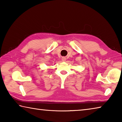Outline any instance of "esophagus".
<instances>
[{
	"label": "esophagus",
	"mask_w": 122,
	"mask_h": 122,
	"mask_svg": "<svg viewBox=\"0 0 122 122\" xmlns=\"http://www.w3.org/2000/svg\"><path fill=\"white\" fill-rule=\"evenodd\" d=\"M62 61H66V57H63L62 58Z\"/></svg>",
	"instance_id": "obj_1"
}]
</instances>
